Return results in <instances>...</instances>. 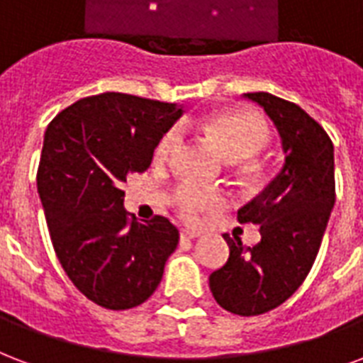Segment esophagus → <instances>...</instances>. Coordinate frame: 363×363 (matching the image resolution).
Listing matches in <instances>:
<instances>
[{"label":"esophagus","mask_w":363,"mask_h":363,"mask_svg":"<svg viewBox=\"0 0 363 363\" xmlns=\"http://www.w3.org/2000/svg\"><path fill=\"white\" fill-rule=\"evenodd\" d=\"M194 238H198V232L194 230H181V240H194Z\"/></svg>","instance_id":"1"}]
</instances>
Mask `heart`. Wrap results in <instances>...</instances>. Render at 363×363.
<instances>
[{
    "mask_svg": "<svg viewBox=\"0 0 363 363\" xmlns=\"http://www.w3.org/2000/svg\"><path fill=\"white\" fill-rule=\"evenodd\" d=\"M201 129L220 146L228 160H247L255 156L268 140L267 123L249 110H218L203 120ZM182 133L179 127L165 131L154 148V162L167 165L181 148ZM173 203L186 220H198L201 215L220 209L226 203L225 194L196 182H181L173 190Z\"/></svg>",
    "mask_w": 363,
    "mask_h": 363,
    "instance_id": "obj_1",
    "label": "heart"
}]
</instances>
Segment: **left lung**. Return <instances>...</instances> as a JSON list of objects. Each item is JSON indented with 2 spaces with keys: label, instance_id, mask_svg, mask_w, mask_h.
Masks as SVG:
<instances>
[{
  "label": "left lung",
  "instance_id": "1",
  "mask_svg": "<svg viewBox=\"0 0 363 363\" xmlns=\"http://www.w3.org/2000/svg\"><path fill=\"white\" fill-rule=\"evenodd\" d=\"M272 120L284 167L247 206L240 223L261 226V242L245 247L225 234L228 261L209 276L215 301L238 316H259L286 303L316 261L335 206L333 143L303 108L270 93H243Z\"/></svg>",
  "mask_w": 363,
  "mask_h": 363
}]
</instances>
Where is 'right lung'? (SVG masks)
<instances>
[{
  "instance_id": "add662e5",
  "label": "right lung",
  "mask_w": 363,
  "mask_h": 363,
  "mask_svg": "<svg viewBox=\"0 0 363 363\" xmlns=\"http://www.w3.org/2000/svg\"><path fill=\"white\" fill-rule=\"evenodd\" d=\"M181 116L182 106L171 102L102 93L47 125L38 192L52 247L72 284L102 308L145 303L177 249L169 218H129L121 186L150 167L157 140Z\"/></svg>"
}]
</instances>
